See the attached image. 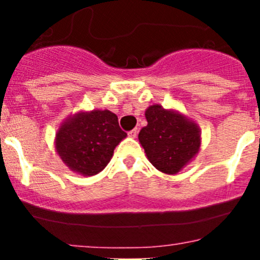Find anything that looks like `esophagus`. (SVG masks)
<instances>
[{
    "mask_svg": "<svg viewBox=\"0 0 260 260\" xmlns=\"http://www.w3.org/2000/svg\"><path fill=\"white\" fill-rule=\"evenodd\" d=\"M137 135H138L137 128H135V129H132V131H129V132H128V136H129L131 138H136V137H137Z\"/></svg>",
    "mask_w": 260,
    "mask_h": 260,
    "instance_id": "34e87169",
    "label": "esophagus"
}]
</instances>
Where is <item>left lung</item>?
Returning a JSON list of instances; mask_svg holds the SVG:
<instances>
[{"mask_svg": "<svg viewBox=\"0 0 260 260\" xmlns=\"http://www.w3.org/2000/svg\"><path fill=\"white\" fill-rule=\"evenodd\" d=\"M147 125L138 135L147 158L158 171L174 175L198 154L201 135L198 124L179 112L153 104L146 109Z\"/></svg>", "mask_w": 260, "mask_h": 260, "instance_id": "left-lung-1", "label": "left lung"}]
</instances>
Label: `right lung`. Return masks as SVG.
I'll list each match as a JSON object with an SVG mask.
<instances>
[{
	"instance_id": "obj_1",
	"label": "right lung",
	"mask_w": 260,
	"mask_h": 260,
	"mask_svg": "<svg viewBox=\"0 0 260 260\" xmlns=\"http://www.w3.org/2000/svg\"><path fill=\"white\" fill-rule=\"evenodd\" d=\"M125 137L111 111L80 112L60 125L55 148L72 171L93 176L109 164L114 148Z\"/></svg>"
}]
</instances>
